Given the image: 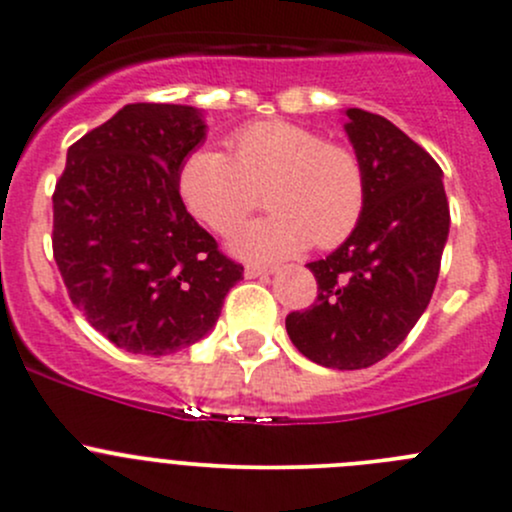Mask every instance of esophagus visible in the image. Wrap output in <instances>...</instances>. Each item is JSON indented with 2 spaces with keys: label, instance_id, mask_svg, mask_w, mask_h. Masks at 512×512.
<instances>
[{
  "label": "esophagus",
  "instance_id": "esophagus-1",
  "mask_svg": "<svg viewBox=\"0 0 512 512\" xmlns=\"http://www.w3.org/2000/svg\"><path fill=\"white\" fill-rule=\"evenodd\" d=\"M274 270L267 265H245V277L247 279H255V277H267V274H272Z\"/></svg>",
  "mask_w": 512,
  "mask_h": 512
}]
</instances>
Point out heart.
Wrapping results in <instances>:
<instances>
[{"mask_svg":"<svg viewBox=\"0 0 512 512\" xmlns=\"http://www.w3.org/2000/svg\"><path fill=\"white\" fill-rule=\"evenodd\" d=\"M225 147L228 157L213 149L186 154L176 188L188 213L220 235L233 233L265 191L274 213L233 235L230 245L238 255L279 260L311 242L331 250L355 233L368 181L351 147L282 120L235 129Z\"/></svg>","mask_w":512,"mask_h":512,"instance_id":"1","label":"heart"}]
</instances>
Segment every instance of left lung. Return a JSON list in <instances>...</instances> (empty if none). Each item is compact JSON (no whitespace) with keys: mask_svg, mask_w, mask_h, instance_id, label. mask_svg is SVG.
Returning <instances> with one entry per match:
<instances>
[{"mask_svg":"<svg viewBox=\"0 0 512 512\" xmlns=\"http://www.w3.org/2000/svg\"><path fill=\"white\" fill-rule=\"evenodd\" d=\"M346 117L368 201L351 238L309 262L319 294L287 316V333L314 363L360 370L395 351L427 309L449 235V201L427 149L373 112L351 107Z\"/></svg>","mask_w":512,"mask_h":512,"instance_id":"obj_1","label":"left lung"}]
</instances>
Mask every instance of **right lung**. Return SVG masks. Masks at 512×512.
<instances>
[{"label": "right lung", "mask_w": 512, "mask_h": 512, "mask_svg": "<svg viewBox=\"0 0 512 512\" xmlns=\"http://www.w3.org/2000/svg\"><path fill=\"white\" fill-rule=\"evenodd\" d=\"M206 137L191 105L134 102L71 144L53 260L73 306L129 353L169 355L218 321L242 265L193 220L176 171Z\"/></svg>", "instance_id": "obj_1"}]
</instances>
